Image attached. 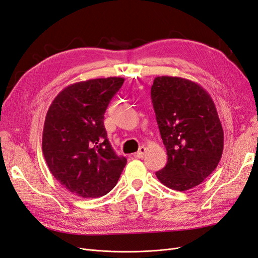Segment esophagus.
Segmentation results:
<instances>
[{"label": "esophagus", "instance_id": "esophagus-1", "mask_svg": "<svg viewBox=\"0 0 258 258\" xmlns=\"http://www.w3.org/2000/svg\"><path fill=\"white\" fill-rule=\"evenodd\" d=\"M145 152H146V148L144 146H141V147L139 148V151L134 156H135L136 158H143Z\"/></svg>", "mask_w": 258, "mask_h": 258}]
</instances>
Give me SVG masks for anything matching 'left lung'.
Returning <instances> with one entry per match:
<instances>
[{
	"label": "left lung",
	"instance_id": "left-lung-1",
	"mask_svg": "<svg viewBox=\"0 0 258 258\" xmlns=\"http://www.w3.org/2000/svg\"><path fill=\"white\" fill-rule=\"evenodd\" d=\"M152 102L168 162L156 176L171 189L201 184L220 162L224 131L212 98L201 86L176 76H157Z\"/></svg>",
	"mask_w": 258,
	"mask_h": 258
}]
</instances>
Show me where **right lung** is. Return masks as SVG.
Returning a JSON list of instances; mask_svg holds the SVG:
<instances>
[{
    "instance_id": "right-lung-1",
    "label": "right lung",
    "mask_w": 258,
    "mask_h": 258,
    "mask_svg": "<svg viewBox=\"0 0 258 258\" xmlns=\"http://www.w3.org/2000/svg\"><path fill=\"white\" fill-rule=\"evenodd\" d=\"M124 82L107 77L68 86L53 99L42 148L51 174L69 191L96 198L111 191L126 166L107 140L104 113Z\"/></svg>"
}]
</instances>
